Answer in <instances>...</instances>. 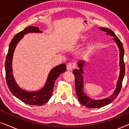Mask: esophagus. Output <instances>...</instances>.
<instances>
[{
	"label": "esophagus",
	"mask_w": 129,
	"mask_h": 129,
	"mask_svg": "<svg viewBox=\"0 0 129 129\" xmlns=\"http://www.w3.org/2000/svg\"><path fill=\"white\" fill-rule=\"evenodd\" d=\"M74 67H75V65L73 63H69L68 64H67V70L70 71V70H72V69H73Z\"/></svg>",
	"instance_id": "34e87169"
}]
</instances>
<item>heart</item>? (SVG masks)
<instances>
[{
  "instance_id": "1",
  "label": "heart",
  "mask_w": 129,
  "mask_h": 129,
  "mask_svg": "<svg viewBox=\"0 0 129 129\" xmlns=\"http://www.w3.org/2000/svg\"><path fill=\"white\" fill-rule=\"evenodd\" d=\"M86 38H87V36H82L80 37L81 39H82V40H84ZM93 43H94V41H93V40H92V41H91L90 42V45H92L93 44Z\"/></svg>"
}]
</instances>
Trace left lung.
<instances>
[{
    "label": "left lung",
    "instance_id": "left-lung-1",
    "mask_svg": "<svg viewBox=\"0 0 129 129\" xmlns=\"http://www.w3.org/2000/svg\"><path fill=\"white\" fill-rule=\"evenodd\" d=\"M99 29L101 30L105 31L106 33V35H110V36L113 37V39L116 45L119 47V66H120V73L119 79H118L117 84H116V88L113 94L111 95L110 97L103 99H93L87 96L86 93L84 92V80H83V75L84 71L83 67L84 66L85 61L80 60L77 63L79 69L73 70V73L75 76V89L76 91V94L78 98V99L80 103L82 105L88 108H99L106 106L113 101L115 99L117 98L118 94L120 91L121 85H122V82L123 78L124 77L125 74V65L124 63V49H123V45L119 38L116 36L112 30L108 29V28L100 27Z\"/></svg>",
    "mask_w": 129,
    "mask_h": 129
}]
</instances>
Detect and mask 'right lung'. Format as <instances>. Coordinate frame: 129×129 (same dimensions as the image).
<instances>
[{"instance_id": "add662e5", "label": "right lung", "mask_w": 129, "mask_h": 129, "mask_svg": "<svg viewBox=\"0 0 129 129\" xmlns=\"http://www.w3.org/2000/svg\"><path fill=\"white\" fill-rule=\"evenodd\" d=\"M29 33H42V31L40 30L38 27L29 26L26 27L23 30L17 33L12 39L9 46L8 54L5 61L6 80L10 91L16 98L28 105L42 106L50 99L53 91L55 81L61 73L66 72V65L65 63H63L53 68L49 74L45 86L39 90L29 91L22 89L16 82L13 76L12 60L17 43L23 38L24 35Z\"/></svg>"}]
</instances>
